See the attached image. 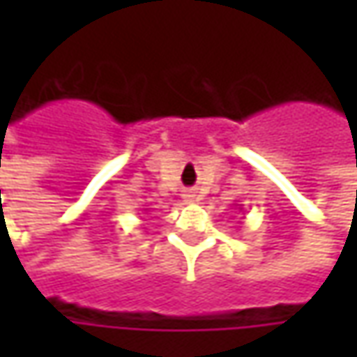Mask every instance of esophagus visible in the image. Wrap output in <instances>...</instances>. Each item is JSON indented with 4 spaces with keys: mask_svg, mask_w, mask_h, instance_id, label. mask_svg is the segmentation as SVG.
Returning a JSON list of instances; mask_svg holds the SVG:
<instances>
[{
    "mask_svg": "<svg viewBox=\"0 0 357 357\" xmlns=\"http://www.w3.org/2000/svg\"><path fill=\"white\" fill-rule=\"evenodd\" d=\"M185 200H186V202H197V200H199V197H197L195 192H186Z\"/></svg>",
    "mask_w": 357,
    "mask_h": 357,
    "instance_id": "obj_1",
    "label": "esophagus"
}]
</instances>
